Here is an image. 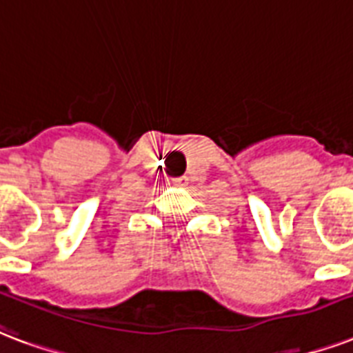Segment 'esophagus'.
<instances>
[{
    "mask_svg": "<svg viewBox=\"0 0 353 353\" xmlns=\"http://www.w3.org/2000/svg\"><path fill=\"white\" fill-rule=\"evenodd\" d=\"M168 185L176 187V189H183L187 185V177H172V179H168Z\"/></svg>",
    "mask_w": 353,
    "mask_h": 353,
    "instance_id": "1",
    "label": "esophagus"
}]
</instances>
